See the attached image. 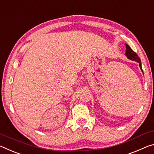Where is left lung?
I'll return each mask as SVG.
<instances>
[{
	"instance_id": "obj_1",
	"label": "left lung",
	"mask_w": 154,
	"mask_h": 154,
	"mask_svg": "<svg viewBox=\"0 0 154 154\" xmlns=\"http://www.w3.org/2000/svg\"><path fill=\"white\" fill-rule=\"evenodd\" d=\"M125 46H126V51H125V55H126V57L130 60H135V61L138 62V63H139V66H140L141 71L143 72V69H142V66H141V62H140V58L138 57V56L136 52H134L132 49H131V48L129 46H128V44H125Z\"/></svg>"
}]
</instances>
